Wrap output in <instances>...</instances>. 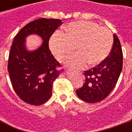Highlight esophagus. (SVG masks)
<instances>
[{"instance_id":"obj_1","label":"esophagus","mask_w":132,"mask_h":132,"mask_svg":"<svg viewBox=\"0 0 132 132\" xmlns=\"http://www.w3.org/2000/svg\"><path fill=\"white\" fill-rule=\"evenodd\" d=\"M76 72H77V74H78V75H81V74H82V72H80V71H76Z\"/></svg>"}]
</instances>
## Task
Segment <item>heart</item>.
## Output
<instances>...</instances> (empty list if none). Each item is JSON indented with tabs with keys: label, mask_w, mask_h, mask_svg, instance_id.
Instances as JSON below:
<instances>
[{
	"label": "heart",
	"mask_w": 132,
	"mask_h": 132,
	"mask_svg": "<svg viewBox=\"0 0 132 132\" xmlns=\"http://www.w3.org/2000/svg\"><path fill=\"white\" fill-rule=\"evenodd\" d=\"M112 32L91 21L70 22L63 28V33L55 32L49 40V47L57 60L62 61L75 48L77 52L65 60L72 68H81L88 62L96 65L105 60L112 48Z\"/></svg>",
	"instance_id": "b5f03b06"
}]
</instances>
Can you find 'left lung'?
<instances>
[{
  "label": "left lung",
  "mask_w": 132,
  "mask_h": 132,
  "mask_svg": "<svg viewBox=\"0 0 132 132\" xmlns=\"http://www.w3.org/2000/svg\"><path fill=\"white\" fill-rule=\"evenodd\" d=\"M108 57L92 69L84 71L85 83L76 90L77 95L88 103H97L105 99L117 84L123 68V51L116 34Z\"/></svg>",
  "instance_id": "obj_1"
}]
</instances>
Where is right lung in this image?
Instances as JSON below:
<instances>
[{"label":"right lung","instance_id":"add662e5","mask_svg":"<svg viewBox=\"0 0 132 132\" xmlns=\"http://www.w3.org/2000/svg\"><path fill=\"white\" fill-rule=\"evenodd\" d=\"M62 24L60 19L40 18L22 28L13 39L7 68L13 90L27 103L40 105L51 96L53 84L62 69H58L61 64L51 53L48 42ZM33 33L39 35L43 43L36 51L28 52L25 38Z\"/></svg>","mask_w":132,"mask_h":132}]
</instances>
